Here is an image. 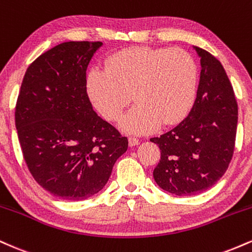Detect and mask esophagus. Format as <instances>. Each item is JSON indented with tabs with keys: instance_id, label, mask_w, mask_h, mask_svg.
I'll list each match as a JSON object with an SVG mask.
<instances>
[{
	"instance_id": "1",
	"label": "esophagus",
	"mask_w": 252,
	"mask_h": 252,
	"mask_svg": "<svg viewBox=\"0 0 252 252\" xmlns=\"http://www.w3.org/2000/svg\"><path fill=\"white\" fill-rule=\"evenodd\" d=\"M129 146L130 147H135V146H137L138 143H140V141L137 140V138H135V137H129Z\"/></svg>"
}]
</instances>
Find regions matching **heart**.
Listing matches in <instances>:
<instances>
[{
  "label": "heart",
  "mask_w": 252,
  "mask_h": 252,
  "mask_svg": "<svg viewBox=\"0 0 252 252\" xmlns=\"http://www.w3.org/2000/svg\"><path fill=\"white\" fill-rule=\"evenodd\" d=\"M198 71L189 52L181 48L132 47L110 57L105 68L88 76L92 103L109 122H116L132 99L137 104L122 121L132 134H146L158 124L170 126L192 108Z\"/></svg>",
  "instance_id": "1"
}]
</instances>
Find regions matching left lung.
<instances>
[{
    "mask_svg": "<svg viewBox=\"0 0 252 252\" xmlns=\"http://www.w3.org/2000/svg\"><path fill=\"white\" fill-rule=\"evenodd\" d=\"M200 80L189 116L160 137L161 150L153 175L161 189L193 195L212 187L226 172L233 150L238 105L228 77L217 58L200 47Z\"/></svg>",
    "mask_w": 252,
    "mask_h": 252,
    "instance_id": "8db88e82",
    "label": "left lung"
}]
</instances>
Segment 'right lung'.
Returning <instances> with one entry per match:
<instances>
[{"label":"right lung","mask_w":252,"mask_h":252,"mask_svg":"<svg viewBox=\"0 0 252 252\" xmlns=\"http://www.w3.org/2000/svg\"><path fill=\"white\" fill-rule=\"evenodd\" d=\"M100 41L63 42L26 71L15 126L31 174L63 200H84L105 186L128 138L92 109L86 70Z\"/></svg>","instance_id":"1"}]
</instances>
